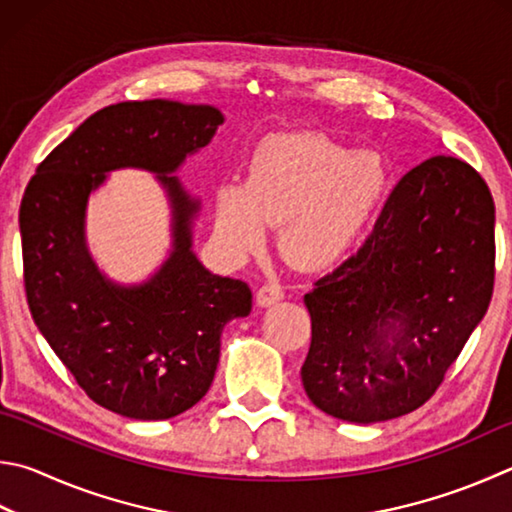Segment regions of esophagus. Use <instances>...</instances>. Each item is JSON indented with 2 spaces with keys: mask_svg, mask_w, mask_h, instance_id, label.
<instances>
[{
  "mask_svg": "<svg viewBox=\"0 0 512 512\" xmlns=\"http://www.w3.org/2000/svg\"><path fill=\"white\" fill-rule=\"evenodd\" d=\"M282 300H284V291H282V286L275 284V282H268L257 291V304L259 306H273V304L282 302Z\"/></svg>",
  "mask_w": 512,
  "mask_h": 512,
  "instance_id": "esophagus-1",
  "label": "esophagus"
}]
</instances>
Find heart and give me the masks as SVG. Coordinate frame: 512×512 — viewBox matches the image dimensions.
Masks as SVG:
<instances>
[{"label": "heart", "mask_w": 512, "mask_h": 512, "mask_svg": "<svg viewBox=\"0 0 512 512\" xmlns=\"http://www.w3.org/2000/svg\"><path fill=\"white\" fill-rule=\"evenodd\" d=\"M392 183L380 152L340 145L311 132L262 138L250 154L246 181L215 190V230L230 255L253 253L268 226L280 224L277 248L304 271L347 259L374 221Z\"/></svg>", "instance_id": "1"}]
</instances>
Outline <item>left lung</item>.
Wrapping results in <instances>:
<instances>
[{
	"label": "left lung",
	"mask_w": 512,
	"mask_h": 512,
	"mask_svg": "<svg viewBox=\"0 0 512 512\" xmlns=\"http://www.w3.org/2000/svg\"><path fill=\"white\" fill-rule=\"evenodd\" d=\"M492 284L488 185L468 163L432 156L398 181L358 253L304 295L306 396L362 425L414 412L483 320Z\"/></svg>",
	"instance_id": "1"
}]
</instances>
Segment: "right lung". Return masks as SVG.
I'll list each match as a JSON object with an SVG mask.
<instances>
[{"instance_id":"add662e5","label":"right lung","mask_w":512,"mask_h":512,"mask_svg":"<svg viewBox=\"0 0 512 512\" xmlns=\"http://www.w3.org/2000/svg\"><path fill=\"white\" fill-rule=\"evenodd\" d=\"M224 114L179 100L118 102L55 147L20 206L24 284L42 336L91 401L136 421L197 405L215 378L221 331L253 309L246 282L194 253L199 197L179 167L215 138ZM145 169L171 203V253L145 283L118 285L86 246L88 197L109 171Z\"/></svg>"}]
</instances>
